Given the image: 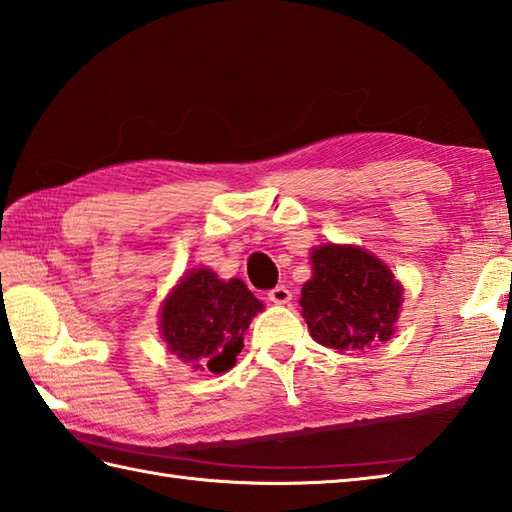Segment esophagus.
Segmentation results:
<instances>
[{
  "mask_svg": "<svg viewBox=\"0 0 512 512\" xmlns=\"http://www.w3.org/2000/svg\"><path fill=\"white\" fill-rule=\"evenodd\" d=\"M268 299L277 303V306H286L292 299V292L286 286H275L273 290H268Z\"/></svg>",
  "mask_w": 512,
  "mask_h": 512,
  "instance_id": "1",
  "label": "esophagus"
}]
</instances>
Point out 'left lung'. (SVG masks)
Listing matches in <instances>:
<instances>
[{"instance_id":"left-lung-1","label":"left lung","mask_w":512,"mask_h":512,"mask_svg":"<svg viewBox=\"0 0 512 512\" xmlns=\"http://www.w3.org/2000/svg\"><path fill=\"white\" fill-rule=\"evenodd\" d=\"M312 279L301 308L312 339L339 352L365 350L394 334L402 288L389 268L356 246L312 250Z\"/></svg>"}]
</instances>
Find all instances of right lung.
I'll use <instances>...</instances> for the list:
<instances>
[{
  "instance_id": "obj_1",
  "label": "right lung",
  "mask_w": 512,
  "mask_h": 512,
  "mask_svg": "<svg viewBox=\"0 0 512 512\" xmlns=\"http://www.w3.org/2000/svg\"><path fill=\"white\" fill-rule=\"evenodd\" d=\"M262 310L242 279L222 281L213 270L198 268L162 306L160 332L182 361L222 374L235 365L250 319Z\"/></svg>"
}]
</instances>
